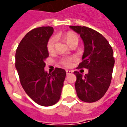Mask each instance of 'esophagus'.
<instances>
[{"label": "esophagus", "instance_id": "34e87169", "mask_svg": "<svg viewBox=\"0 0 127 127\" xmlns=\"http://www.w3.org/2000/svg\"><path fill=\"white\" fill-rule=\"evenodd\" d=\"M65 72H66V74H67V75H70V74H72V70H66Z\"/></svg>", "mask_w": 127, "mask_h": 127}]
</instances>
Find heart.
<instances>
[{
	"label": "heart",
	"mask_w": 127,
	"mask_h": 127,
	"mask_svg": "<svg viewBox=\"0 0 127 127\" xmlns=\"http://www.w3.org/2000/svg\"><path fill=\"white\" fill-rule=\"evenodd\" d=\"M64 38L66 41V42L70 45L72 42L75 41H78V38L75 33L72 32H68L65 33L64 34ZM57 38L55 36H52L51 38L48 40V41L47 43V49L48 50V52H52L55 48V45L56 43ZM73 59L72 57H63L60 61V63L62 65H65L66 67H69L72 65V62Z\"/></svg>",
	"instance_id": "b5f03b06"
}]
</instances>
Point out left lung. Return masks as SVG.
<instances>
[{
	"label": "left lung",
	"mask_w": 127,
	"mask_h": 127,
	"mask_svg": "<svg viewBox=\"0 0 127 127\" xmlns=\"http://www.w3.org/2000/svg\"><path fill=\"white\" fill-rule=\"evenodd\" d=\"M80 35L84 45L82 62L79 68L89 70L83 75L77 71L75 90L82 101L94 102L101 99L109 89L115 64L113 52L108 41L99 32L85 26H70Z\"/></svg>",
	"instance_id": "8db88e82"
}]
</instances>
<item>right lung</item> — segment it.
I'll return each instance as SVG.
<instances>
[{"mask_svg":"<svg viewBox=\"0 0 127 127\" xmlns=\"http://www.w3.org/2000/svg\"><path fill=\"white\" fill-rule=\"evenodd\" d=\"M52 27H40L27 33L16 52L15 66L23 89L32 100L43 106L55 104L61 97L65 70L56 68L52 73L44 70L49 56L47 43Z\"/></svg>","mask_w":127,"mask_h":127,"instance_id":"add662e5","label":"right lung"}]
</instances>
